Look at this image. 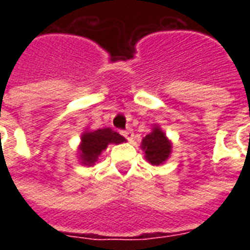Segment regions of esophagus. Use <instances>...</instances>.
<instances>
[{"mask_svg":"<svg viewBox=\"0 0 250 250\" xmlns=\"http://www.w3.org/2000/svg\"><path fill=\"white\" fill-rule=\"evenodd\" d=\"M122 135L125 136L127 141L132 142L134 139V131L132 130H125V131H122Z\"/></svg>","mask_w":250,"mask_h":250,"instance_id":"34e87169","label":"esophagus"}]
</instances>
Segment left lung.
<instances>
[{
	"instance_id": "1",
	"label": "left lung",
	"mask_w": 250,
	"mask_h": 250,
	"mask_svg": "<svg viewBox=\"0 0 250 250\" xmlns=\"http://www.w3.org/2000/svg\"><path fill=\"white\" fill-rule=\"evenodd\" d=\"M141 148L145 151L146 161L152 166H162L173 152V143L159 125H154L152 131L142 139Z\"/></svg>"
}]
</instances>
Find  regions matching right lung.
<instances>
[{"label":"right lung","mask_w":250,"mask_h":250,"mask_svg":"<svg viewBox=\"0 0 250 250\" xmlns=\"http://www.w3.org/2000/svg\"><path fill=\"white\" fill-rule=\"evenodd\" d=\"M123 142H125V136L118 134L112 128L85 130L80 138L77 159L83 166L91 167L98 162L99 157L108 147V145H120Z\"/></svg>","instance_id":"1"}]
</instances>
